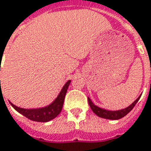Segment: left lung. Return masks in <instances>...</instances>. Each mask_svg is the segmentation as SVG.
<instances>
[{
  "mask_svg": "<svg viewBox=\"0 0 151 151\" xmlns=\"http://www.w3.org/2000/svg\"><path fill=\"white\" fill-rule=\"evenodd\" d=\"M141 97V96L136 100V101L132 104L131 105H129L127 108L123 109H121V110H118V111H109V110H105L104 109H101L97 107L96 105H95L91 102V101L90 100V98H87L88 100V103H89V105H90L91 109H92L96 114L101 118H104V119H112V120H116V119H122L125 115H127L128 113L130 112L131 110L132 109L134 108V106L136 105V104L137 103V101H139V99Z\"/></svg>",
  "mask_w": 151,
  "mask_h": 151,
  "instance_id": "left-lung-1",
  "label": "left lung"
}]
</instances>
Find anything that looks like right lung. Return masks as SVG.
Instances as JSON below:
<instances>
[{"instance_id": "1", "label": "right lung", "mask_w": 151, "mask_h": 151, "mask_svg": "<svg viewBox=\"0 0 151 151\" xmlns=\"http://www.w3.org/2000/svg\"><path fill=\"white\" fill-rule=\"evenodd\" d=\"M70 84V81H68L65 83L64 87L62 88L60 93L59 94L58 97L55 99L51 105L46 106L45 108L36 109H25L17 107L12 103L10 105H12L14 109H16L21 114L28 118V119L36 121V122H48L50 120L55 119L56 116L61 112V109L63 108L64 101H65V95L68 90V87Z\"/></svg>"}]
</instances>
